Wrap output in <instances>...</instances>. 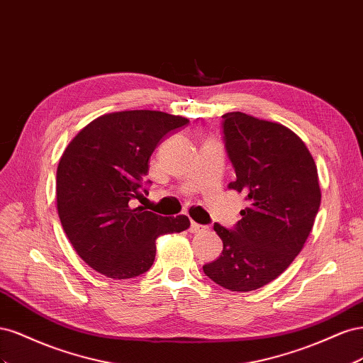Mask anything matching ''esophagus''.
I'll list each match as a JSON object with an SVG mask.
<instances>
[{"label": "esophagus", "mask_w": 363, "mask_h": 363, "mask_svg": "<svg viewBox=\"0 0 363 363\" xmlns=\"http://www.w3.org/2000/svg\"><path fill=\"white\" fill-rule=\"evenodd\" d=\"M191 233H194V235H200V233H206L207 232V227L206 225H200V224H196V223H191Z\"/></svg>", "instance_id": "obj_1"}]
</instances>
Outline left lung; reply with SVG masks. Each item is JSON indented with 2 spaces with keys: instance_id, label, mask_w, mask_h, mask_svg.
<instances>
[{
  "instance_id": "obj_1",
  "label": "left lung",
  "mask_w": 363,
  "mask_h": 363,
  "mask_svg": "<svg viewBox=\"0 0 363 363\" xmlns=\"http://www.w3.org/2000/svg\"><path fill=\"white\" fill-rule=\"evenodd\" d=\"M227 156L247 207L233 230L215 224L223 252L203 267L219 286L248 292L265 286L298 256L321 204L312 155L292 130L242 112L223 115Z\"/></svg>"
}]
</instances>
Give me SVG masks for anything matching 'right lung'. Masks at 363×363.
<instances>
[{"instance_id":"1","label":"right lung","mask_w":363,"mask_h":363,"mask_svg":"<svg viewBox=\"0 0 363 363\" xmlns=\"http://www.w3.org/2000/svg\"><path fill=\"white\" fill-rule=\"evenodd\" d=\"M189 123L157 111L107 113L82 128L57 167V212L69 242L87 265L108 279L147 272L160 235L189 228V218L131 207L148 192V160L163 136Z\"/></svg>"}]
</instances>
